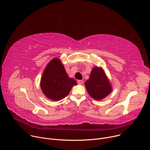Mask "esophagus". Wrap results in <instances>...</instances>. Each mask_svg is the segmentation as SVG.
Here are the masks:
<instances>
[{"label":"esophagus","mask_w":150,"mask_h":150,"mask_svg":"<svg viewBox=\"0 0 150 150\" xmlns=\"http://www.w3.org/2000/svg\"><path fill=\"white\" fill-rule=\"evenodd\" d=\"M77 83H78V84H79V85H82L83 83V81L82 80H79L77 81Z\"/></svg>","instance_id":"obj_1"}]
</instances>
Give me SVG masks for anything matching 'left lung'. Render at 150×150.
<instances>
[{
  "mask_svg": "<svg viewBox=\"0 0 150 150\" xmlns=\"http://www.w3.org/2000/svg\"><path fill=\"white\" fill-rule=\"evenodd\" d=\"M85 85L89 95L96 100L104 99L112 91L111 83L104 71L98 67L93 68Z\"/></svg>",
  "mask_w": 150,
  "mask_h": 150,
  "instance_id": "1",
  "label": "left lung"
}]
</instances>
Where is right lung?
Returning <instances> with one entry per match:
<instances>
[{
	"label": "right lung",
	"instance_id": "add662e5",
	"mask_svg": "<svg viewBox=\"0 0 150 150\" xmlns=\"http://www.w3.org/2000/svg\"><path fill=\"white\" fill-rule=\"evenodd\" d=\"M76 81L70 78L59 59L56 58L50 61L40 80V87L44 95L49 99L59 101L67 96Z\"/></svg>",
	"mask_w": 150,
	"mask_h": 150
}]
</instances>
